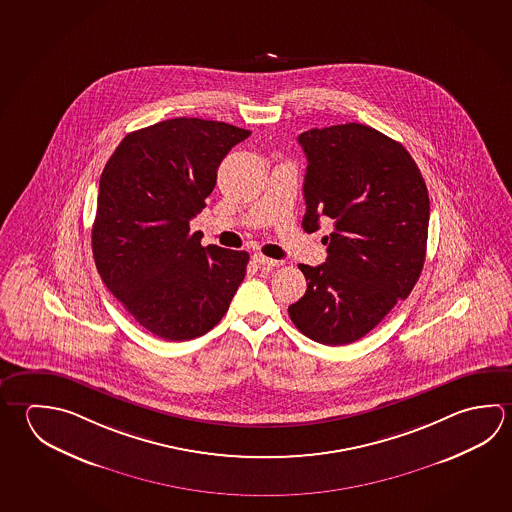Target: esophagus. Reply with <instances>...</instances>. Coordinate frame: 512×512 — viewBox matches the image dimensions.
<instances>
[{
  "mask_svg": "<svg viewBox=\"0 0 512 512\" xmlns=\"http://www.w3.org/2000/svg\"><path fill=\"white\" fill-rule=\"evenodd\" d=\"M253 262H257L260 266H278L280 262L275 259H269L266 255H262V253H253Z\"/></svg>",
  "mask_w": 512,
  "mask_h": 512,
  "instance_id": "1",
  "label": "esophagus"
}]
</instances>
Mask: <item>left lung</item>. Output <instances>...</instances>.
<instances>
[{"mask_svg": "<svg viewBox=\"0 0 512 512\" xmlns=\"http://www.w3.org/2000/svg\"><path fill=\"white\" fill-rule=\"evenodd\" d=\"M305 232L332 221L327 260L298 264L305 295L289 305L296 329L323 345H349L372 331L421 277L430 198L403 145L361 124L309 129Z\"/></svg>", "mask_w": 512, "mask_h": 512, "instance_id": "left-lung-1", "label": "left lung"}]
</instances>
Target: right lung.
Here are the masks:
<instances>
[{
  "label": "right lung",
  "mask_w": 512,
  "mask_h": 512,
  "mask_svg": "<svg viewBox=\"0 0 512 512\" xmlns=\"http://www.w3.org/2000/svg\"><path fill=\"white\" fill-rule=\"evenodd\" d=\"M252 135L203 118H171L133 131L100 176L91 230L100 277L136 322L167 341L221 322L250 255L201 246L190 219L207 207L217 167Z\"/></svg>",
  "instance_id": "right-lung-1"
}]
</instances>
